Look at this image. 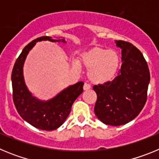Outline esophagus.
<instances>
[{
	"instance_id": "obj_1",
	"label": "esophagus",
	"mask_w": 159,
	"mask_h": 159,
	"mask_svg": "<svg viewBox=\"0 0 159 159\" xmlns=\"http://www.w3.org/2000/svg\"><path fill=\"white\" fill-rule=\"evenodd\" d=\"M91 89V86H90L89 84H84V91H88V90Z\"/></svg>"
}]
</instances>
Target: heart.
I'll list each match as a JSON object with an SVG mask.
<instances>
[{"label": "heart", "instance_id": "b5f03b06", "mask_svg": "<svg viewBox=\"0 0 159 159\" xmlns=\"http://www.w3.org/2000/svg\"><path fill=\"white\" fill-rule=\"evenodd\" d=\"M80 64L88 70V77L91 82L104 84L110 82L116 75L120 59L115 50L95 47L81 55ZM72 66L76 70L80 68L77 61H73Z\"/></svg>", "mask_w": 159, "mask_h": 159}]
</instances>
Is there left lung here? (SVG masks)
Wrapping results in <instances>:
<instances>
[{"instance_id":"left-lung-1","label":"left lung","mask_w":159,"mask_h":159,"mask_svg":"<svg viewBox=\"0 0 159 159\" xmlns=\"http://www.w3.org/2000/svg\"><path fill=\"white\" fill-rule=\"evenodd\" d=\"M115 43L122 50L121 69L113 81L93 87L97 95L94 111L104 124L121 126L137 117L145 105L151 76L135 46L123 40Z\"/></svg>"}]
</instances>
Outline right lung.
Instances as JSON below:
<instances>
[{"label":"right lung","instance_id":"right-lung-1","mask_svg":"<svg viewBox=\"0 0 159 159\" xmlns=\"http://www.w3.org/2000/svg\"><path fill=\"white\" fill-rule=\"evenodd\" d=\"M62 42L64 38L52 39L51 36H41L26 45L16 60L12 71V98L18 113L24 120L40 130H53L64 123L77 97L83 93L84 83L70 85L52 99L41 100L33 96L25 84L24 64L29 52L40 41Z\"/></svg>","mask_w":159,"mask_h":159}]
</instances>
